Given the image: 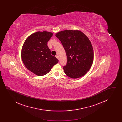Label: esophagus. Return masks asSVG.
<instances>
[{
  "label": "esophagus",
  "mask_w": 122,
  "mask_h": 122,
  "mask_svg": "<svg viewBox=\"0 0 122 122\" xmlns=\"http://www.w3.org/2000/svg\"><path fill=\"white\" fill-rule=\"evenodd\" d=\"M55 57H56V58H58V55H55Z\"/></svg>",
  "instance_id": "obj_1"
}]
</instances>
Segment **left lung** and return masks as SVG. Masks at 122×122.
I'll return each instance as SVG.
<instances>
[{"label":"left lung","mask_w":122,"mask_h":122,"mask_svg":"<svg viewBox=\"0 0 122 122\" xmlns=\"http://www.w3.org/2000/svg\"><path fill=\"white\" fill-rule=\"evenodd\" d=\"M55 36L67 55V64L63 67L65 74L73 79L84 76L93 63V47L89 38L79 30L61 31Z\"/></svg>","instance_id":"obj_1"}]
</instances>
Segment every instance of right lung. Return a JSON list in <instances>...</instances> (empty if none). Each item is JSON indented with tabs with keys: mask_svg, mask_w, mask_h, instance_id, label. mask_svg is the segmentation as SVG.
Returning a JSON list of instances; mask_svg holds the SVG:
<instances>
[{
	"mask_svg": "<svg viewBox=\"0 0 122 122\" xmlns=\"http://www.w3.org/2000/svg\"><path fill=\"white\" fill-rule=\"evenodd\" d=\"M52 33L36 32L26 39L21 51V58L26 68L38 76L47 74L58 60L51 54L47 42Z\"/></svg>",
	"mask_w": 122,
	"mask_h": 122,
	"instance_id": "1",
	"label": "right lung"
}]
</instances>
